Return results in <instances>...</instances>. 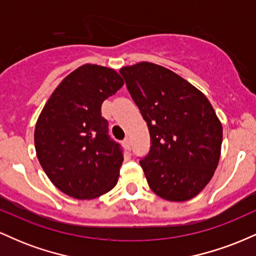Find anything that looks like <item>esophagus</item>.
<instances>
[{
    "instance_id": "obj_1",
    "label": "esophagus",
    "mask_w": 256,
    "mask_h": 256,
    "mask_svg": "<svg viewBox=\"0 0 256 256\" xmlns=\"http://www.w3.org/2000/svg\"><path fill=\"white\" fill-rule=\"evenodd\" d=\"M124 144L126 146V149H128V150H130V149H131V140H130V138H128V137L125 138V140H124Z\"/></svg>"
}]
</instances>
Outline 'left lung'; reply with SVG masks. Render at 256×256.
<instances>
[{
    "label": "left lung",
    "instance_id": "1",
    "mask_svg": "<svg viewBox=\"0 0 256 256\" xmlns=\"http://www.w3.org/2000/svg\"><path fill=\"white\" fill-rule=\"evenodd\" d=\"M120 74L150 134L140 160L150 189L167 201L195 198L218 166L222 126L207 98L180 76L140 62Z\"/></svg>",
    "mask_w": 256,
    "mask_h": 256
}]
</instances>
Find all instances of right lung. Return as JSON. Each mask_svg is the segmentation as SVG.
<instances>
[{
	"label": "right lung",
	"instance_id": "1",
	"mask_svg": "<svg viewBox=\"0 0 256 256\" xmlns=\"http://www.w3.org/2000/svg\"><path fill=\"white\" fill-rule=\"evenodd\" d=\"M122 84L114 70L83 64L58 84L40 112L37 158L52 183L71 198H98L118 182L124 152L108 134L101 107Z\"/></svg>",
	"mask_w": 256,
	"mask_h": 256
}]
</instances>
